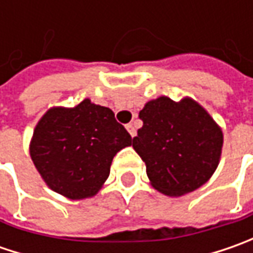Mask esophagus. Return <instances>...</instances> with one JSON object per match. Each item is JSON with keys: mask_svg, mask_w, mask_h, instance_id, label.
<instances>
[{"mask_svg": "<svg viewBox=\"0 0 253 253\" xmlns=\"http://www.w3.org/2000/svg\"><path fill=\"white\" fill-rule=\"evenodd\" d=\"M126 129H128V132H129V135H131L132 138L136 135V129H135V126H133L132 124H128V125H126Z\"/></svg>", "mask_w": 253, "mask_h": 253, "instance_id": "34e87169", "label": "esophagus"}]
</instances>
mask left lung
Instances as JSON below:
<instances>
[{"mask_svg": "<svg viewBox=\"0 0 253 253\" xmlns=\"http://www.w3.org/2000/svg\"><path fill=\"white\" fill-rule=\"evenodd\" d=\"M143 122L132 148L146 165L151 184L179 197L209 181L222 151V131L199 102L159 97L139 112Z\"/></svg>", "mask_w": 253, "mask_h": 253, "instance_id": "1", "label": "left lung"}]
</instances>
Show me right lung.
Masks as SVG:
<instances>
[{"label": "right lung", "mask_w": 253, "mask_h": 253, "mask_svg": "<svg viewBox=\"0 0 253 253\" xmlns=\"http://www.w3.org/2000/svg\"><path fill=\"white\" fill-rule=\"evenodd\" d=\"M131 143V135L110 108L85 98L73 108L46 111L35 128L29 153L50 189L83 200L98 193L114 156Z\"/></svg>", "instance_id": "right-lung-1"}]
</instances>
